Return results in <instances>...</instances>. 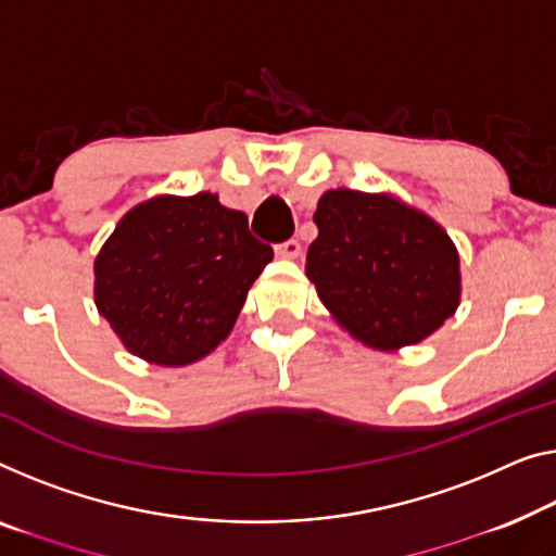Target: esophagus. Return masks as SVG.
I'll return each mask as SVG.
<instances>
[{
	"mask_svg": "<svg viewBox=\"0 0 556 556\" xmlns=\"http://www.w3.org/2000/svg\"><path fill=\"white\" fill-rule=\"evenodd\" d=\"M275 252L279 256H285V260H296V256H300V252H302V244L296 242V239H287V242H281V244L275 247Z\"/></svg>",
	"mask_w": 556,
	"mask_h": 556,
	"instance_id": "esophagus-1",
	"label": "esophagus"
}]
</instances>
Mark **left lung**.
<instances>
[{
	"instance_id": "8db88e82",
	"label": "left lung",
	"mask_w": 556,
	"mask_h": 556,
	"mask_svg": "<svg viewBox=\"0 0 556 556\" xmlns=\"http://www.w3.org/2000/svg\"><path fill=\"white\" fill-rule=\"evenodd\" d=\"M306 277L342 329L369 350L425 342L462 302L459 252L437 219L389 192L327 189Z\"/></svg>"
}]
</instances>
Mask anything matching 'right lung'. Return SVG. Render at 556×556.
Wrapping results in <instances>:
<instances>
[{
    "label": "right lung",
    "mask_w": 556,
    "mask_h": 556,
    "mask_svg": "<svg viewBox=\"0 0 556 556\" xmlns=\"http://www.w3.org/2000/svg\"><path fill=\"white\" fill-rule=\"evenodd\" d=\"M271 256L217 194H160L131 206L94 256V304L135 357L187 367L229 337Z\"/></svg>",
    "instance_id": "1"
}]
</instances>
